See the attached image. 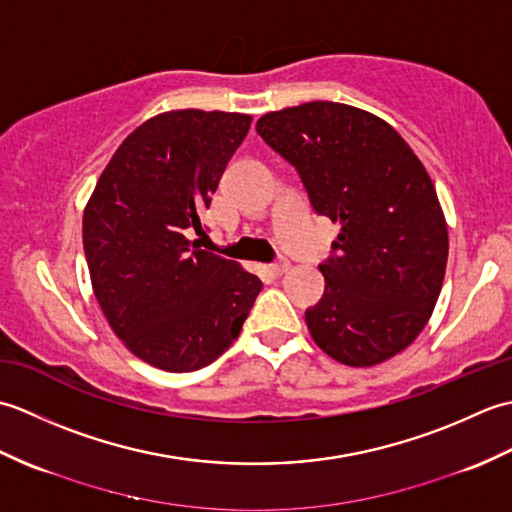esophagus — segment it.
Masks as SVG:
<instances>
[{
  "label": "esophagus",
  "mask_w": 512,
  "mask_h": 512,
  "mask_svg": "<svg viewBox=\"0 0 512 512\" xmlns=\"http://www.w3.org/2000/svg\"><path fill=\"white\" fill-rule=\"evenodd\" d=\"M288 270H290V262H288V259H284V257H281V259H277V262H275V264H270V273H273L275 277H281V275H286V273H288Z\"/></svg>",
  "instance_id": "1"
}]
</instances>
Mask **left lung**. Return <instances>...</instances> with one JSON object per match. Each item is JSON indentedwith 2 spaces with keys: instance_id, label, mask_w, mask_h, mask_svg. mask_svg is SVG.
Segmentation results:
<instances>
[{
  "instance_id": "left-lung-1",
  "label": "left lung",
  "mask_w": 512,
  "mask_h": 512,
  "mask_svg": "<svg viewBox=\"0 0 512 512\" xmlns=\"http://www.w3.org/2000/svg\"><path fill=\"white\" fill-rule=\"evenodd\" d=\"M295 167L314 213L341 222L319 264L325 292L306 323L334 361L372 367L427 325L449 255L436 187L394 127L356 107L314 101L257 121Z\"/></svg>"
}]
</instances>
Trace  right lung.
<instances>
[{"mask_svg":"<svg viewBox=\"0 0 512 512\" xmlns=\"http://www.w3.org/2000/svg\"><path fill=\"white\" fill-rule=\"evenodd\" d=\"M250 116L178 110L116 149L83 213L96 301L129 350L165 372H195L231 347L259 277L202 250V213Z\"/></svg>","mask_w":512,"mask_h":512,"instance_id":"obj_1","label":"right lung"}]
</instances>
